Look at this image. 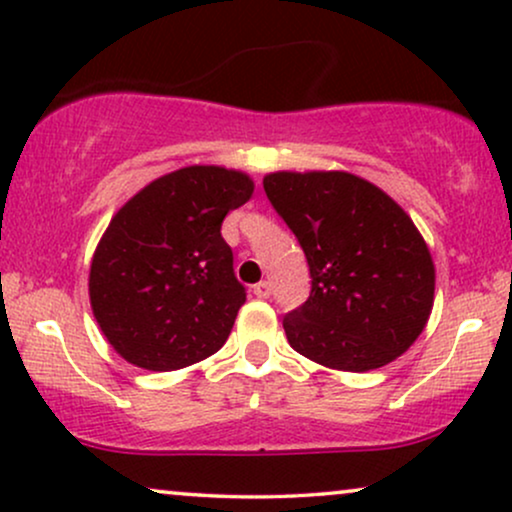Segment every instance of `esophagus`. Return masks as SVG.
Returning <instances> with one entry per match:
<instances>
[{"label": "esophagus", "mask_w": 512, "mask_h": 512, "mask_svg": "<svg viewBox=\"0 0 512 512\" xmlns=\"http://www.w3.org/2000/svg\"><path fill=\"white\" fill-rule=\"evenodd\" d=\"M254 294L258 296V299H268L270 294H273V289H270V282H258V285H254Z\"/></svg>", "instance_id": "esophagus-1"}]
</instances>
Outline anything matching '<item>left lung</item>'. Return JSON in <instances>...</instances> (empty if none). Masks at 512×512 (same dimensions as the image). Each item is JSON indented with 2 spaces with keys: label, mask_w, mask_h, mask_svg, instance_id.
Masks as SVG:
<instances>
[{
  "label": "left lung",
  "mask_w": 512,
  "mask_h": 512,
  "mask_svg": "<svg viewBox=\"0 0 512 512\" xmlns=\"http://www.w3.org/2000/svg\"><path fill=\"white\" fill-rule=\"evenodd\" d=\"M263 189L304 249L311 294L282 318L294 351L365 372L425 330L434 263L418 227L380 187L351 173H270Z\"/></svg>",
  "instance_id": "8db88e82"
}]
</instances>
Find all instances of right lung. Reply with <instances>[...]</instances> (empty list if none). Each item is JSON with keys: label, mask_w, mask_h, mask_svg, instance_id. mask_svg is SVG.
I'll list each match as a JSON object with an SVG mask.
<instances>
[{"label": "right lung", "mask_w": 512, "mask_h": 512, "mask_svg": "<svg viewBox=\"0 0 512 512\" xmlns=\"http://www.w3.org/2000/svg\"><path fill=\"white\" fill-rule=\"evenodd\" d=\"M254 182L237 170L189 166L137 192L106 227L90 268L94 318L125 361L187 368L230 337L246 289L220 225Z\"/></svg>", "instance_id": "add662e5"}]
</instances>
